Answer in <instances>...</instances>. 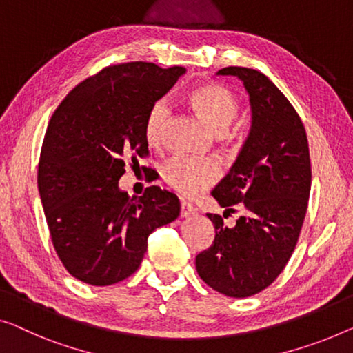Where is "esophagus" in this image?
I'll return each mask as SVG.
<instances>
[{
	"label": "esophagus",
	"instance_id": "esophagus-1",
	"mask_svg": "<svg viewBox=\"0 0 353 353\" xmlns=\"http://www.w3.org/2000/svg\"><path fill=\"white\" fill-rule=\"evenodd\" d=\"M194 214V209H193V206L190 203H187V201H182L181 203V217L182 219H187V217H190V215H193Z\"/></svg>",
	"mask_w": 353,
	"mask_h": 353
}]
</instances>
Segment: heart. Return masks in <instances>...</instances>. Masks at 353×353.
I'll return each instance as SVG.
<instances>
[{
	"label": "heart",
	"mask_w": 353,
	"mask_h": 353,
	"mask_svg": "<svg viewBox=\"0 0 353 353\" xmlns=\"http://www.w3.org/2000/svg\"><path fill=\"white\" fill-rule=\"evenodd\" d=\"M187 99L199 117L217 134L225 133L230 123L238 117V99L219 83H199L188 92ZM170 117L171 106L165 98L150 104L144 120L147 143L154 145L160 143ZM219 176V166L210 160L171 157L161 165L163 181L183 196H196L203 193L217 181Z\"/></svg>",
	"instance_id": "heart-1"
}]
</instances>
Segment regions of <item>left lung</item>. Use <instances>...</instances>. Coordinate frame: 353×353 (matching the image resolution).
<instances>
[{"label": "left lung", "mask_w": 353, "mask_h": 353, "mask_svg": "<svg viewBox=\"0 0 353 353\" xmlns=\"http://www.w3.org/2000/svg\"><path fill=\"white\" fill-rule=\"evenodd\" d=\"M249 93L252 126L234 165L210 194L225 208L241 209L228 227L208 214L215 238L196 255L199 277L215 292L247 298L270 287L298 243L311 193V159L304 125L279 88L260 71L228 66Z\"/></svg>", "instance_id": "8db88e82"}]
</instances>
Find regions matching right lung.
Instances as JSON below:
<instances>
[{
    "label": "right lung",
    "instance_id": "right-lung-1",
    "mask_svg": "<svg viewBox=\"0 0 353 353\" xmlns=\"http://www.w3.org/2000/svg\"><path fill=\"white\" fill-rule=\"evenodd\" d=\"M185 68L147 61L104 68L72 88L52 115L41 149L38 188L55 252L71 276L112 285L138 270L152 231L181 214L174 193L119 188L125 159L149 154L144 120Z\"/></svg>",
    "mask_w": 353,
    "mask_h": 353
}]
</instances>
